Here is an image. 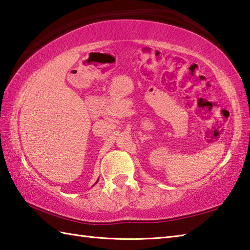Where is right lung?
Listing matches in <instances>:
<instances>
[{"label":"right lung","instance_id":"1","mask_svg":"<svg viewBox=\"0 0 250 250\" xmlns=\"http://www.w3.org/2000/svg\"><path fill=\"white\" fill-rule=\"evenodd\" d=\"M98 181V180H97ZM97 181H96V183H95V184H97Z\"/></svg>","mask_w":250,"mask_h":250}]
</instances>
